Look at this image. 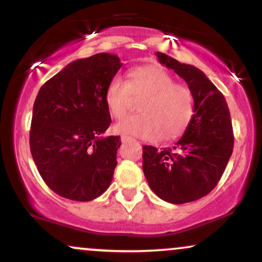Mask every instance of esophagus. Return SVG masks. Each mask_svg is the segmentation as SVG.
I'll return each instance as SVG.
<instances>
[{
  "instance_id": "obj_1",
  "label": "esophagus",
  "mask_w": 262,
  "mask_h": 262,
  "mask_svg": "<svg viewBox=\"0 0 262 262\" xmlns=\"http://www.w3.org/2000/svg\"><path fill=\"white\" fill-rule=\"evenodd\" d=\"M121 140H122V143H127V141L130 140V138L127 137V135H122V137H121Z\"/></svg>"
}]
</instances>
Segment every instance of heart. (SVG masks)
I'll use <instances>...</instances> for the list:
<instances>
[{"mask_svg":"<svg viewBox=\"0 0 262 262\" xmlns=\"http://www.w3.org/2000/svg\"><path fill=\"white\" fill-rule=\"evenodd\" d=\"M138 116H132L114 125L119 134L154 141L173 140L188 128L194 114V96L185 83H177L169 71L159 65L132 69L127 81L114 76L104 90V103L113 118H122L133 100Z\"/></svg>","mask_w":262,"mask_h":262,"instance_id":"obj_1","label":"heart"}]
</instances>
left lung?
Returning <instances> with one entry per match:
<instances>
[{"label":"left lung","mask_w":262,"mask_h":262,"mask_svg":"<svg viewBox=\"0 0 262 262\" xmlns=\"http://www.w3.org/2000/svg\"><path fill=\"white\" fill-rule=\"evenodd\" d=\"M156 56L187 82L194 96V114L173 148L143 146L144 175L161 200L173 204L193 202L217 186L233 152L229 107L223 93L200 69L164 53Z\"/></svg>","instance_id":"obj_1"}]
</instances>
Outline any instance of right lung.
Masks as SVG:
<instances>
[{
    "mask_svg": "<svg viewBox=\"0 0 262 262\" xmlns=\"http://www.w3.org/2000/svg\"><path fill=\"white\" fill-rule=\"evenodd\" d=\"M122 62L100 53L65 66L39 90L29 133L41 179L59 196L87 202L112 182L121 137H102L111 124L104 90Z\"/></svg>",
    "mask_w": 262,
    "mask_h": 262,
    "instance_id": "right-lung-1",
    "label": "right lung"
}]
</instances>
